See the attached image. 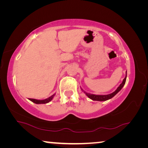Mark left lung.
I'll return each instance as SVG.
<instances>
[{
	"label": "left lung",
	"mask_w": 148,
	"mask_h": 148,
	"mask_svg": "<svg viewBox=\"0 0 148 148\" xmlns=\"http://www.w3.org/2000/svg\"><path fill=\"white\" fill-rule=\"evenodd\" d=\"M126 78H127V72H126V76H125V78L123 80L122 83L119 85V86L117 87V89L114 92H112V93H110L109 95H93V94H91L89 93V92H87L86 91H84L83 89H82L81 87L82 91H83L85 94H86L87 97H89V99H91L92 101H106L107 100H109L110 99H112V97H114L115 95H116L117 92H118L120 90H121L123 87L124 86V85L125 84V82H126Z\"/></svg>",
	"instance_id": "left-lung-1"
}]
</instances>
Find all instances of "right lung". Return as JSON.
Returning a JSON list of instances; mask_svg holds the SVG:
<instances>
[{
	"label": "right lung",
	"instance_id": "1",
	"mask_svg": "<svg viewBox=\"0 0 148 148\" xmlns=\"http://www.w3.org/2000/svg\"><path fill=\"white\" fill-rule=\"evenodd\" d=\"M55 95H56V93H54L53 95H51V96L49 97V98L44 99V100H37V99H29V100L31 101H32V102H34V103H35V104H46V103H48V102H49L52 99H53Z\"/></svg>",
	"mask_w": 148,
	"mask_h": 148
}]
</instances>
